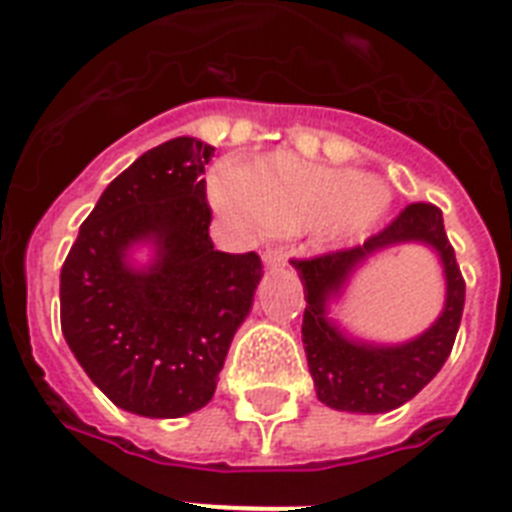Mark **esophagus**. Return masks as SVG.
<instances>
[{
    "mask_svg": "<svg viewBox=\"0 0 512 512\" xmlns=\"http://www.w3.org/2000/svg\"><path fill=\"white\" fill-rule=\"evenodd\" d=\"M286 249H265L263 252V263L268 265V268H278V265L286 263Z\"/></svg>",
    "mask_w": 512,
    "mask_h": 512,
    "instance_id": "obj_1",
    "label": "esophagus"
}]
</instances>
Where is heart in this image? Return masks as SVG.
I'll return each instance as SVG.
<instances>
[{"mask_svg":"<svg viewBox=\"0 0 512 512\" xmlns=\"http://www.w3.org/2000/svg\"><path fill=\"white\" fill-rule=\"evenodd\" d=\"M223 213L276 234L321 228L334 242L365 234L389 207V191L360 170L321 168L294 155H270L236 176L213 181Z\"/></svg>","mask_w":512,"mask_h":512,"instance_id":"obj_1","label":"heart"}]
</instances>
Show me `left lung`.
Listing matches in <instances>:
<instances>
[{
	"label": "left lung",
	"mask_w": 512,
	"mask_h": 512,
	"mask_svg": "<svg viewBox=\"0 0 512 512\" xmlns=\"http://www.w3.org/2000/svg\"><path fill=\"white\" fill-rule=\"evenodd\" d=\"M402 241H423L443 257L448 302L440 321L429 332L400 348H371L352 343L325 318V302L338 293L349 273L376 248ZM305 286L302 342L315 392L323 405L350 413H386L405 405L439 373L450 357L465 305V281L455 260L442 210L431 202H413L378 234L357 247L292 260Z\"/></svg>",
	"instance_id": "8db88e82"
}]
</instances>
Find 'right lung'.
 <instances>
[{
  "instance_id": "right-lung-1",
  "label": "right lung",
  "mask_w": 512,
  "mask_h": 512,
  "mask_svg": "<svg viewBox=\"0 0 512 512\" xmlns=\"http://www.w3.org/2000/svg\"><path fill=\"white\" fill-rule=\"evenodd\" d=\"M213 155L191 136L144 152L107 186L62 263L65 342L128 413L181 418L213 400L263 278L257 252L213 247L202 178ZM141 238L158 244V260L134 271L125 249Z\"/></svg>"
}]
</instances>
